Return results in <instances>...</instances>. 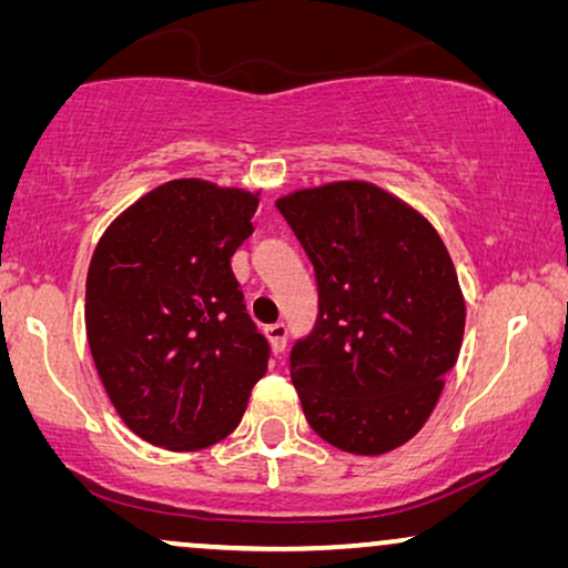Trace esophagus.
<instances>
[{"mask_svg":"<svg viewBox=\"0 0 568 568\" xmlns=\"http://www.w3.org/2000/svg\"><path fill=\"white\" fill-rule=\"evenodd\" d=\"M286 336H290V331H286L284 323H274V325H266V338L271 348H274L276 354H282L286 348Z\"/></svg>","mask_w":568,"mask_h":568,"instance_id":"34e87169","label":"esophagus"}]
</instances>
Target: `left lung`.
<instances>
[{
  "label": "left lung",
  "instance_id": "left-lung-1",
  "mask_svg": "<svg viewBox=\"0 0 568 568\" xmlns=\"http://www.w3.org/2000/svg\"><path fill=\"white\" fill-rule=\"evenodd\" d=\"M276 209L317 282L315 328L290 369L315 434L354 455L406 445L437 406L465 300L437 230L364 181L294 191Z\"/></svg>",
  "mask_w": 568,
  "mask_h": 568
}]
</instances>
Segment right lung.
I'll return each instance as SVG.
<instances>
[{
	"mask_svg": "<svg viewBox=\"0 0 568 568\" xmlns=\"http://www.w3.org/2000/svg\"><path fill=\"white\" fill-rule=\"evenodd\" d=\"M258 193L181 178L115 216L92 253L88 344L123 424L191 453L227 437L271 346L230 258L253 235Z\"/></svg>",
	"mask_w": 568,
	"mask_h": 568,
	"instance_id": "1",
	"label": "right lung"
}]
</instances>
